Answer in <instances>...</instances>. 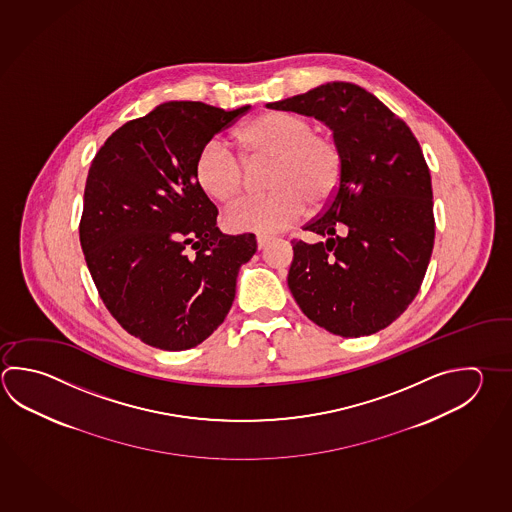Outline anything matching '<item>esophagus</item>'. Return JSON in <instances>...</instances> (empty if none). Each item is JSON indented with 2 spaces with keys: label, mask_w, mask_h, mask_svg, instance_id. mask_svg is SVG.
<instances>
[{
  "label": "esophagus",
  "mask_w": 512,
  "mask_h": 512,
  "mask_svg": "<svg viewBox=\"0 0 512 512\" xmlns=\"http://www.w3.org/2000/svg\"><path fill=\"white\" fill-rule=\"evenodd\" d=\"M270 242V235H257V246H259V250H264V248H266Z\"/></svg>",
  "instance_id": "34e87169"
}]
</instances>
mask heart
Segmentation results:
<instances>
[{
    "label": "heart",
    "instance_id": "heart-1",
    "mask_svg": "<svg viewBox=\"0 0 512 512\" xmlns=\"http://www.w3.org/2000/svg\"><path fill=\"white\" fill-rule=\"evenodd\" d=\"M246 161H271L270 195L233 206L226 215L232 232L275 233L290 228L306 212L337 190L340 152L328 135L313 132L306 117L290 112H264L235 132ZM195 179L219 203L237 201L244 192V163L219 139L208 141L195 159Z\"/></svg>",
    "mask_w": 512,
    "mask_h": 512
}]
</instances>
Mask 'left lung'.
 <instances>
[{
    "label": "left lung",
    "instance_id": "obj_1",
    "mask_svg": "<svg viewBox=\"0 0 512 512\" xmlns=\"http://www.w3.org/2000/svg\"><path fill=\"white\" fill-rule=\"evenodd\" d=\"M266 107L326 123L342 159L333 201L304 226L322 241H291V295L333 335L387 328L415 299L433 251L431 174L415 135L377 96L346 81Z\"/></svg>",
    "mask_w": 512,
    "mask_h": 512
}]
</instances>
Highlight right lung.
I'll return each mask as SVG.
<instances>
[{
  "instance_id": "1",
  "label": "right lung",
  "mask_w": 512,
  "mask_h": 512,
  "mask_svg": "<svg viewBox=\"0 0 512 512\" xmlns=\"http://www.w3.org/2000/svg\"><path fill=\"white\" fill-rule=\"evenodd\" d=\"M250 110L168 101L128 121L88 170L79 241L112 317L152 348L183 351L210 337L235 299L255 235H226L195 179V159Z\"/></svg>"
}]
</instances>
